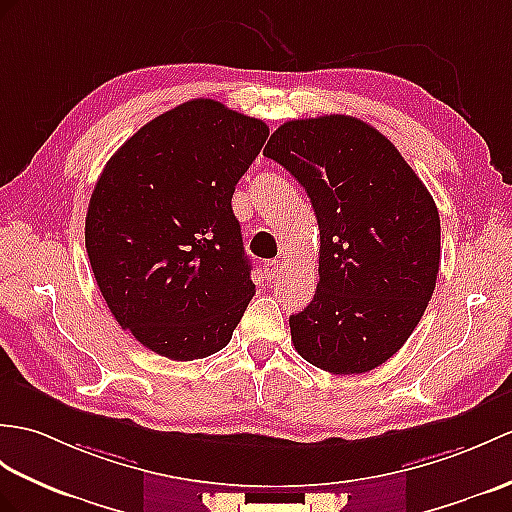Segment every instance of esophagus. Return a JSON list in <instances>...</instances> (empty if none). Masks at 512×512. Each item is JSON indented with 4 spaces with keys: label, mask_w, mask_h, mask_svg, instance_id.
Here are the masks:
<instances>
[{
    "label": "esophagus",
    "mask_w": 512,
    "mask_h": 512,
    "mask_svg": "<svg viewBox=\"0 0 512 512\" xmlns=\"http://www.w3.org/2000/svg\"><path fill=\"white\" fill-rule=\"evenodd\" d=\"M283 259H270L264 264V272L268 275V279H279L283 275Z\"/></svg>",
    "instance_id": "obj_1"
}]
</instances>
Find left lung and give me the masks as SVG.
<instances>
[{
    "mask_svg": "<svg viewBox=\"0 0 512 512\" xmlns=\"http://www.w3.org/2000/svg\"><path fill=\"white\" fill-rule=\"evenodd\" d=\"M264 154L305 187L320 229L316 294L290 316L294 349L336 375L373 371L410 338L436 288L434 198L399 150L351 115L285 122Z\"/></svg>",
    "mask_w": 512,
    "mask_h": 512,
    "instance_id": "1",
    "label": "left lung"
}]
</instances>
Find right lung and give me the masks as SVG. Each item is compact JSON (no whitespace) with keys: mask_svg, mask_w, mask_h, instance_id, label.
<instances>
[{"mask_svg":"<svg viewBox=\"0 0 512 512\" xmlns=\"http://www.w3.org/2000/svg\"><path fill=\"white\" fill-rule=\"evenodd\" d=\"M268 126L216 100L154 117L93 187L85 244L122 329L176 362L224 349L255 294L231 198Z\"/></svg>","mask_w":512,"mask_h":512,"instance_id":"right-lung-1","label":"right lung"}]
</instances>
